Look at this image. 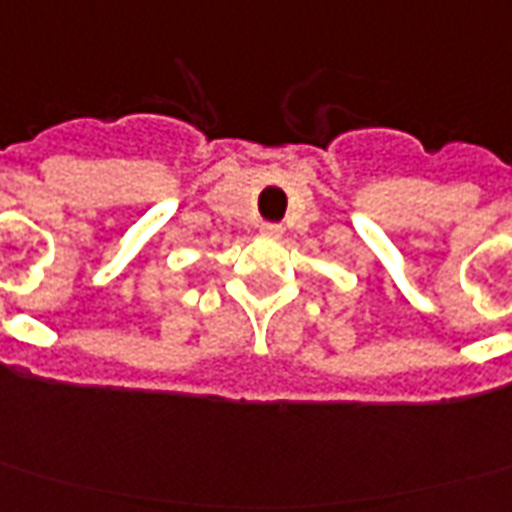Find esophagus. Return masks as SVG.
Segmentation results:
<instances>
[{
    "label": "esophagus",
    "mask_w": 512,
    "mask_h": 512,
    "mask_svg": "<svg viewBox=\"0 0 512 512\" xmlns=\"http://www.w3.org/2000/svg\"><path fill=\"white\" fill-rule=\"evenodd\" d=\"M261 234H264V237H272V240H278V237H283V226L281 223H261Z\"/></svg>",
    "instance_id": "1"
}]
</instances>
